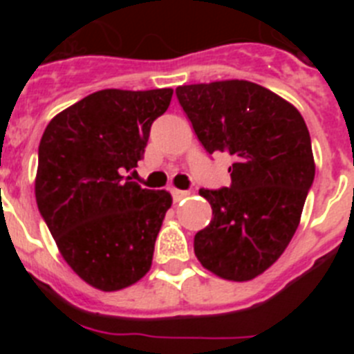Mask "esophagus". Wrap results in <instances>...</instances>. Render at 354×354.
Wrapping results in <instances>:
<instances>
[{
	"label": "esophagus",
	"mask_w": 354,
	"mask_h": 354,
	"mask_svg": "<svg viewBox=\"0 0 354 354\" xmlns=\"http://www.w3.org/2000/svg\"><path fill=\"white\" fill-rule=\"evenodd\" d=\"M171 195H174L175 202H179V200L189 196V192H184V189H171Z\"/></svg>",
	"instance_id": "34e87169"
}]
</instances>
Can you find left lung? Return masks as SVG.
Wrapping results in <instances>:
<instances>
[{
    "label": "left lung",
    "instance_id": "left-lung-1",
    "mask_svg": "<svg viewBox=\"0 0 354 354\" xmlns=\"http://www.w3.org/2000/svg\"><path fill=\"white\" fill-rule=\"evenodd\" d=\"M175 93L209 154L234 158L230 187L198 192L212 220L196 232L195 255L216 277L248 282L298 228L315 175L310 134L289 101L252 81L183 84Z\"/></svg>",
    "mask_w": 354,
    "mask_h": 354
}]
</instances>
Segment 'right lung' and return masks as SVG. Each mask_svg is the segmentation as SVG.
<instances>
[{
	"label": "right lung",
	"instance_id": "add662e5",
	"mask_svg": "<svg viewBox=\"0 0 354 354\" xmlns=\"http://www.w3.org/2000/svg\"><path fill=\"white\" fill-rule=\"evenodd\" d=\"M171 88L93 92L53 117L39 145L35 198L71 270L104 292L149 273L171 195L133 183Z\"/></svg>",
	"mask_w": 354,
	"mask_h": 354
}]
</instances>
